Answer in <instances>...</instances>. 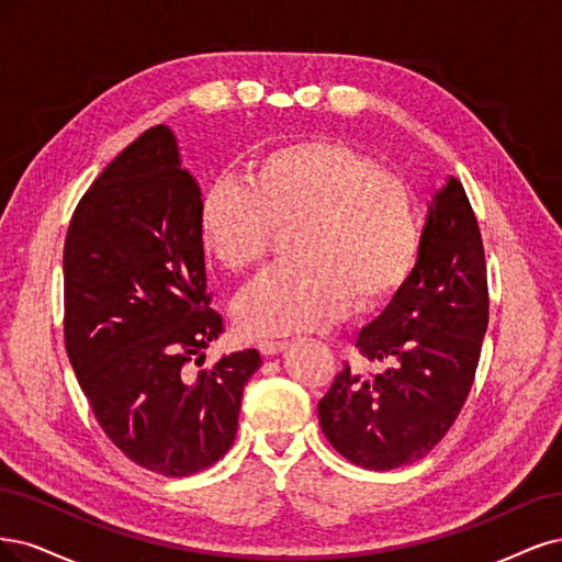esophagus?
<instances>
[{
  "mask_svg": "<svg viewBox=\"0 0 562 562\" xmlns=\"http://www.w3.org/2000/svg\"><path fill=\"white\" fill-rule=\"evenodd\" d=\"M259 352L261 355H278V352H282V350H286L289 348V340H276V338H263V340H259Z\"/></svg>",
  "mask_w": 562,
  "mask_h": 562,
  "instance_id": "obj_1",
  "label": "esophagus"
}]
</instances>
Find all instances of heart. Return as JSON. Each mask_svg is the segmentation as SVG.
<instances>
[{"label":"heart","mask_w":562,"mask_h":562,"mask_svg":"<svg viewBox=\"0 0 562 562\" xmlns=\"http://www.w3.org/2000/svg\"><path fill=\"white\" fill-rule=\"evenodd\" d=\"M289 255L235 301L247 334L319 329L352 303L369 311L396 294L418 251V216L402 179L331 139L289 142L249 162L245 184L220 179L198 203V233L231 273L259 263L276 228Z\"/></svg>","instance_id":"obj_1"}]
</instances>
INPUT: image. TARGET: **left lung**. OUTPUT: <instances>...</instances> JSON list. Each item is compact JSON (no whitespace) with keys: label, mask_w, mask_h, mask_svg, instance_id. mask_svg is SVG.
<instances>
[{"label":"left lung","mask_w":562,"mask_h":562,"mask_svg":"<svg viewBox=\"0 0 562 562\" xmlns=\"http://www.w3.org/2000/svg\"><path fill=\"white\" fill-rule=\"evenodd\" d=\"M485 329L481 231L462 184L448 177L431 195L411 276L357 336L359 352L385 371L346 364L317 406L324 437L375 472L423 460L467 402Z\"/></svg>","instance_id":"8db88e82"}]
</instances>
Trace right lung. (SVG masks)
Returning <instances> with one entry per match:
<instances>
[{"label":"right lung","mask_w":562,"mask_h":562,"mask_svg":"<svg viewBox=\"0 0 562 562\" xmlns=\"http://www.w3.org/2000/svg\"><path fill=\"white\" fill-rule=\"evenodd\" d=\"M201 187L168 125L123 149L83 193L65 240V348L106 437L135 464L189 476L226 456L257 350L205 348L210 307L198 233Z\"/></svg>","instance_id":"add662e5"}]
</instances>
